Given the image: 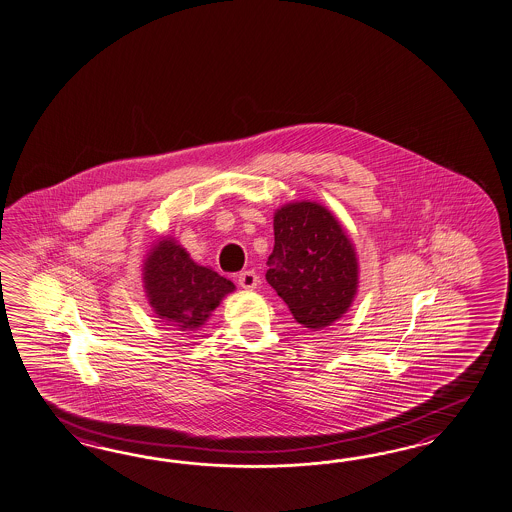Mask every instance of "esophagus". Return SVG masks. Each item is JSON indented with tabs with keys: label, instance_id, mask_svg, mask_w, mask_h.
<instances>
[{
	"label": "esophagus",
	"instance_id": "obj_1",
	"mask_svg": "<svg viewBox=\"0 0 512 512\" xmlns=\"http://www.w3.org/2000/svg\"><path fill=\"white\" fill-rule=\"evenodd\" d=\"M238 285L246 290H253L259 285V275L255 274L253 270H246L238 274Z\"/></svg>",
	"mask_w": 512,
	"mask_h": 512
}]
</instances>
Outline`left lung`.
I'll list each match as a JSON object with an SVG mask.
<instances>
[{
	"label": "left lung",
	"mask_w": 512,
	"mask_h": 512,
	"mask_svg": "<svg viewBox=\"0 0 512 512\" xmlns=\"http://www.w3.org/2000/svg\"><path fill=\"white\" fill-rule=\"evenodd\" d=\"M266 281L296 322L322 329L348 311L357 292V257L337 218L312 201L275 212Z\"/></svg>",
	"instance_id": "left-lung-1"
}]
</instances>
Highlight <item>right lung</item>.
<instances>
[{
    "mask_svg": "<svg viewBox=\"0 0 512 512\" xmlns=\"http://www.w3.org/2000/svg\"><path fill=\"white\" fill-rule=\"evenodd\" d=\"M144 287L151 307L170 324L198 329L235 285L200 266L174 240H161L146 259Z\"/></svg>",
    "mask_w": 512,
    "mask_h": 512,
    "instance_id": "add662e5",
    "label": "right lung"
}]
</instances>
